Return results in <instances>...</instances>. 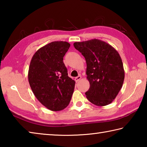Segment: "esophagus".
<instances>
[{
	"label": "esophagus",
	"mask_w": 147,
	"mask_h": 147,
	"mask_svg": "<svg viewBox=\"0 0 147 147\" xmlns=\"http://www.w3.org/2000/svg\"><path fill=\"white\" fill-rule=\"evenodd\" d=\"M82 78V76H78L77 77H76L75 78V81H76V82H79L80 81V80Z\"/></svg>",
	"instance_id": "esophagus-1"
}]
</instances>
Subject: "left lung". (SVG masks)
<instances>
[{"label": "left lung", "mask_w": 147, "mask_h": 147, "mask_svg": "<svg viewBox=\"0 0 147 147\" xmlns=\"http://www.w3.org/2000/svg\"><path fill=\"white\" fill-rule=\"evenodd\" d=\"M74 47L86 59L87 79L90 84L87 98L98 106L108 105L123 86L124 71L118 52L100 39L75 42Z\"/></svg>", "instance_id": "8db88e82"}]
</instances>
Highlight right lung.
<instances>
[{
    "mask_svg": "<svg viewBox=\"0 0 147 147\" xmlns=\"http://www.w3.org/2000/svg\"><path fill=\"white\" fill-rule=\"evenodd\" d=\"M71 45L53 41L34 54L28 69V82L37 99L51 111H61L70 102L75 81L68 76L63 61Z\"/></svg>",
    "mask_w": 147,
    "mask_h": 147,
    "instance_id": "add662e5",
    "label": "right lung"
}]
</instances>
